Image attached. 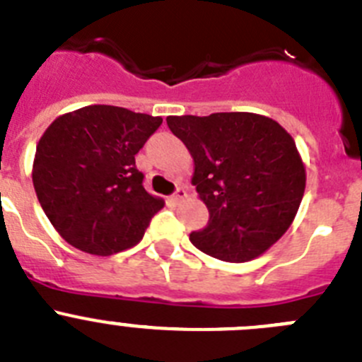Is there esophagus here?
<instances>
[{
    "label": "esophagus",
    "instance_id": "esophagus-1",
    "mask_svg": "<svg viewBox=\"0 0 362 362\" xmlns=\"http://www.w3.org/2000/svg\"><path fill=\"white\" fill-rule=\"evenodd\" d=\"M185 197H187V191H185L184 187H177V191H175L173 197H171V202H173V204H178V202L184 200Z\"/></svg>",
    "mask_w": 362,
    "mask_h": 362
}]
</instances>
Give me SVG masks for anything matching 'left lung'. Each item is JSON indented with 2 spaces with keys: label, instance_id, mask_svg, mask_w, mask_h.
<instances>
[{
  "label": "left lung",
  "instance_id": "left-lung-1",
  "mask_svg": "<svg viewBox=\"0 0 362 362\" xmlns=\"http://www.w3.org/2000/svg\"><path fill=\"white\" fill-rule=\"evenodd\" d=\"M165 121L194 160L191 182L209 209L207 227L189 235L192 245L219 261L259 257L286 234L305 191L291 135L252 112Z\"/></svg>",
  "mask_w": 362,
  "mask_h": 362
}]
</instances>
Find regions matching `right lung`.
<instances>
[{
    "label": "right lung",
    "mask_w": 362,
    "mask_h": 362,
    "mask_svg": "<svg viewBox=\"0 0 362 362\" xmlns=\"http://www.w3.org/2000/svg\"><path fill=\"white\" fill-rule=\"evenodd\" d=\"M160 124L162 117L89 105L46 128L33 158V187L71 246L105 257L143 239L164 200L143 187L135 155Z\"/></svg>",
    "instance_id": "1"
}]
</instances>
